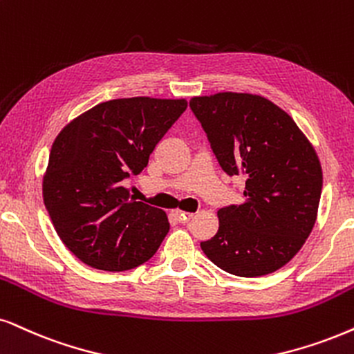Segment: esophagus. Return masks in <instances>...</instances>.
Here are the masks:
<instances>
[{
    "mask_svg": "<svg viewBox=\"0 0 354 354\" xmlns=\"http://www.w3.org/2000/svg\"><path fill=\"white\" fill-rule=\"evenodd\" d=\"M176 216H178V218H180V222L186 223L187 221H191L194 214H192V212H183V210H176Z\"/></svg>",
    "mask_w": 354,
    "mask_h": 354,
    "instance_id": "obj_1",
    "label": "esophagus"
}]
</instances>
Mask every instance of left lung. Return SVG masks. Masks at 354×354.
Masks as SVG:
<instances>
[{
	"mask_svg": "<svg viewBox=\"0 0 354 354\" xmlns=\"http://www.w3.org/2000/svg\"><path fill=\"white\" fill-rule=\"evenodd\" d=\"M210 149L229 176H245V203L218 209V230L201 241L230 274L274 272L296 257L317 221L322 167L288 113L266 97L217 93L189 101Z\"/></svg>",
	"mask_w": 354,
	"mask_h": 354,
	"instance_id": "obj_1",
	"label": "left lung"
}]
</instances>
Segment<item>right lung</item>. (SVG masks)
<instances>
[{
  "label": "right lung",
  "mask_w": 354,
  "mask_h": 354,
  "mask_svg": "<svg viewBox=\"0 0 354 354\" xmlns=\"http://www.w3.org/2000/svg\"><path fill=\"white\" fill-rule=\"evenodd\" d=\"M186 107V100H111L57 136L44 174V204L60 240L84 265L127 271L162 245L169 230L165 210L132 199L122 183L149 165Z\"/></svg>",
  "instance_id": "1"
}]
</instances>
